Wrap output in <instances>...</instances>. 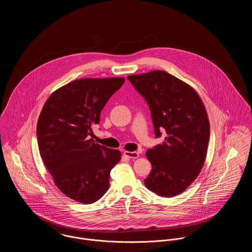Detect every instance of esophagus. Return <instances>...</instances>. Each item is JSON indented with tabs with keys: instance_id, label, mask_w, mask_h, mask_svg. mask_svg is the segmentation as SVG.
Masks as SVG:
<instances>
[{
	"instance_id": "34e87169",
	"label": "esophagus",
	"mask_w": 252,
	"mask_h": 252,
	"mask_svg": "<svg viewBox=\"0 0 252 252\" xmlns=\"http://www.w3.org/2000/svg\"><path fill=\"white\" fill-rule=\"evenodd\" d=\"M123 154H124V156H126L130 159H137L139 157V153L136 151H133V152L132 151H124Z\"/></svg>"
}]
</instances>
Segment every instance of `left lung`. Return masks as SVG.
Segmentation results:
<instances>
[{"label": "left lung", "mask_w": 252, "mask_h": 252, "mask_svg": "<svg viewBox=\"0 0 252 252\" xmlns=\"http://www.w3.org/2000/svg\"><path fill=\"white\" fill-rule=\"evenodd\" d=\"M127 78L149 107L155 137L166 133L163 144L145 153L152 170L144 184L162 197L179 195L196 180L205 163L210 139L205 106L190 85L164 71Z\"/></svg>", "instance_id": "1"}]
</instances>
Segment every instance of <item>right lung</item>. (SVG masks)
<instances>
[{
  "instance_id": "add662e5",
  "label": "right lung",
  "mask_w": 252,
  "mask_h": 252,
  "mask_svg": "<svg viewBox=\"0 0 252 252\" xmlns=\"http://www.w3.org/2000/svg\"><path fill=\"white\" fill-rule=\"evenodd\" d=\"M123 77L82 78L53 92L40 111L36 138L41 159L56 186L83 204L98 201L109 187V173L121 152L95 144L91 126Z\"/></svg>"
}]
</instances>
